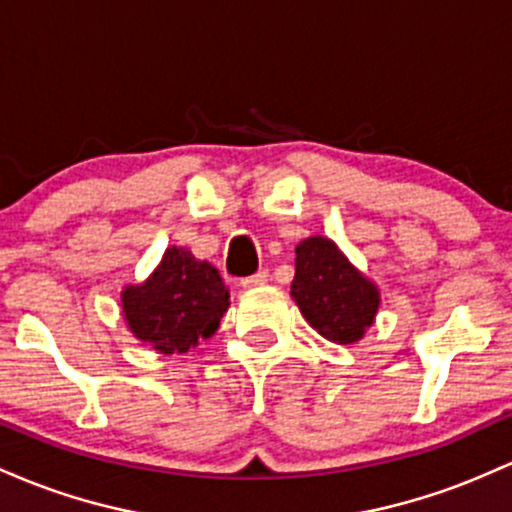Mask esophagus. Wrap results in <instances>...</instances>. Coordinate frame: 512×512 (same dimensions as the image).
Wrapping results in <instances>:
<instances>
[{"instance_id":"34e87169","label":"esophagus","mask_w":512,"mask_h":512,"mask_svg":"<svg viewBox=\"0 0 512 512\" xmlns=\"http://www.w3.org/2000/svg\"><path fill=\"white\" fill-rule=\"evenodd\" d=\"M268 283V271H258L249 278H241V287H258V285H266Z\"/></svg>"}]
</instances>
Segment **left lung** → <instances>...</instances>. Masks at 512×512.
<instances>
[{
	"mask_svg": "<svg viewBox=\"0 0 512 512\" xmlns=\"http://www.w3.org/2000/svg\"><path fill=\"white\" fill-rule=\"evenodd\" d=\"M292 300L312 329L333 343L360 341L380 309V290L326 237H309L295 249Z\"/></svg>",
	"mask_w": 512,
	"mask_h": 512,
	"instance_id": "8db88e82",
	"label": "left lung"
}]
</instances>
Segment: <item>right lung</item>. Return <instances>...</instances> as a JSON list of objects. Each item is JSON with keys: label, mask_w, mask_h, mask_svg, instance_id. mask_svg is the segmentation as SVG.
Here are the masks:
<instances>
[{"label": "right lung", "mask_w": 512, "mask_h": 512, "mask_svg": "<svg viewBox=\"0 0 512 512\" xmlns=\"http://www.w3.org/2000/svg\"><path fill=\"white\" fill-rule=\"evenodd\" d=\"M120 300L132 336L171 355L188 353L217 331L229 307V290L215 266L181 246H169L145 283L125 287Z\"/></svg>", "instance_id": "obj_1"}]
</instances>
